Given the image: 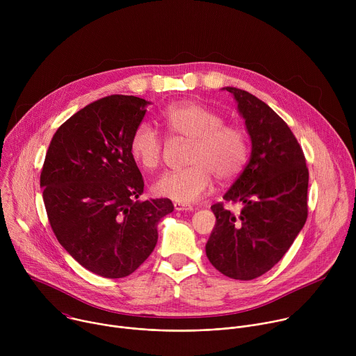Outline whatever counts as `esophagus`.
Returning a JSON list of instances; mask_svg holds the SVG:
<instances>
[{
	"label": "esophagus",
	"instance_id": "34e87169",
	"mask_svg": "<svg viewBox=\"0 0 356 356\" xmlns=\"http://www.w3.org/2000/svg\"><path fill=\"white\" fill-rule=\"evenodd\" d=\"M175 210L176 211H193V207L191 206L180 204V202H175Z\"/></svg>",
	"mask_w": 356,
	"mask_h": 356
}]
</instances>
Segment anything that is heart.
Instances as JSON below:
<instances>
[{
  "mask_svg": "<svg viewBox=\"0 0 356 356\" xmlns=\"http://www.w3.org/2000/svg\"><path fill=\"white\" fill-rule=\"evenodd\" d=\"M170 136L187 139L190 145L183 170L162 175L152 190L162 198L190 204L204 195L211 176L231 181L245 169L249 159V138L236 125H225L224 115L195 101L173 104L162 115ZM163 142L149 124H139L129 140V154L143 170H155L162 159Z\"/></svg>",
  "mask_w": 356,
  "mask_h": 356,
  "instance_id": "1",
  "label": "heart"
}]
</instances>
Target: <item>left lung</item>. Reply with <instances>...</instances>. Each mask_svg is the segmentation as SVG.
Returning <instances> with one entry per match:
<instances>
[{"label":"left lung","instance_id":"left-lung-1","mask_svg":"<svg viewBox=\"0 0 356 356\" xmlns=\"http://www.w3.org/2000/svg\"><path fill=\"white\" fill-rule=\"evenodd\" d=\"M229 91L250 138V158L224 194L241 202L235 216L221 202L211 206L216 227L206 243L211 265L222 275L252 280L270 270L291 246L307 220L309 169L287 124L258 97Z\"/></svg>","mask_w":356,"mask_h":356}]
</instances>
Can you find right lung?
<instances>
[{
	"mask_svg": "<svg viewBox=\"0 0 356 356\" xmlns=\"http://www.w3.org/2000/svg\"><path fill=\"white\" fill-rule=\"evenodd\" d=\"M150 103L108 95L70 117L50 140L40 173L47 218L59 243L108 279L135 272L155 249L169 198L139 201L143 179L129 154Z\"/></svg>",
	"mask_w": 356,
	"mask_h": 356,
	"instance_id": "obj_1",
	"label": "right lung"
}]
</instances>
